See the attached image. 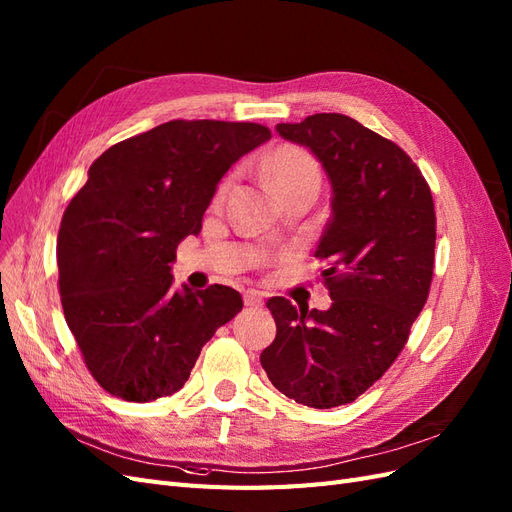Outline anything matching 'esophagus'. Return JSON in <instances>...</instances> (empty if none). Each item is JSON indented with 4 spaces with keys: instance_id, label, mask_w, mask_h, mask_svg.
<instances>
[{
    "instance_id": "34e87169",
    "label": "esophagus",
    "mask_w": 512,
    "mask_h": 512,
    "mask_svg": "<svg viewBox=\"0 0 512 512\" xmlns=\"http://www.w3.org/2000/svg\"><path fill=\"white\" fill-rule=\"evenodd\" d=\"M244 304H246V306H253V309H257V306L264 304V298H261L259 291L248 289L246 294H244Z\"/></svg>"
}]
</instances>
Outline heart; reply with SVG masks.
Here are the masks:
<instances>
[{
    "instance_id": "obj_1",
    "label": "heart",
    "mask_w": 512,
    "mask_h": 512,
    "mask_svg": "<svg viewBox=\"0 0 512 512\" xmlns=\"http://www.w3.org/2000/svg\"><path fill=\"white\" fill-rule=\"evenodd\" d=\"M264 171L268 175L270 184L274 186V191L283 199L302 191L317 193V188L321 184V169L317 165V160L313 158V154L298 148V145H281V148H276L266 158ZM231 184H233L231 175H227V178L218 182L214 191L216 203L225 201Z\"/></svg>"
}]
</instances>
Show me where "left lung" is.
<instances>
[{
  "mask_svg": "<svg viewBox=\"0 0 512 512\" xmlns=\"http://www.w3.org/2000/svg\"><path fill=\"white\" fill-rule=\"evenodd\" d=\"M306 145L332 184L317 253L328 311L266 302L276 339L261 352L274 388L315 410L356 401L397 360L433 279L435 208L427 180L397 143L341 113L279 124Z\"/></svg>",
  "mask_w": 512,
  "mask_h": 512,
  "instance_id": "1",
  "label": "left lung"
}]
</instances>
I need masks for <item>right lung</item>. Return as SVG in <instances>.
I'll list each match as a JSON object with an SVG mask.
<instances>
[{
	"label": "right lung",
	"mask_w": 512,
	"mask_h": 512,
	"mask_svg": "<svg viewBox=\"0 0 512 512\" xmlns=\"http://www.w3.org/2000/svg\"><path fill=\"white\" fill-rule=\"evenodd\" d=\"M272 137L253 122L173 120L102 152L57 233L66 324L109 394L148 403L178 392L214 332L242 311L225 285L171 287L175 248L201 231L216 184Z\"/></svg>",
	"instance_id": "add662e5"
}]
</instances>
